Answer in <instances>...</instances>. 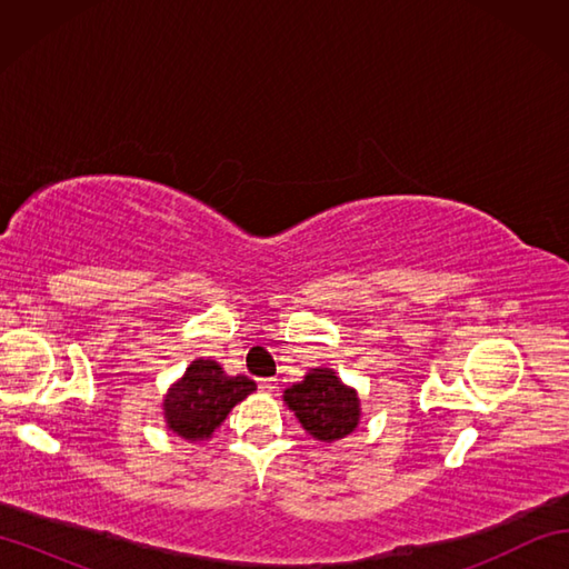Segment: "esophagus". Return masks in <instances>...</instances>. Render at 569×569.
<instances>
[{
	"instance_id": "esophagus-1",
	"label": "esophagus",
	"mask_w": 569,
	"mask_h": 569,
	"mask_svg": "<svg viewBox=\"0 0 569 569\" xmlns=\"http://www.w3.org/2000/svg\"><path fill=\"white\" fill-rule=\"evenodd\" d=\"M259 389L263 393H273L278 389V381L276 379H259Z\"/></svg>"
}]
</instances>
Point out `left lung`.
<instances>
[{
	"mask_svg": "<svg viewBox=\"0 0 569 569\" xmlns=\"http://www.w3.org/2000/svg\"><path fill=\"white\" fill-rule=\"evenodd\" d=\"M283 401L300 426L325 442L345 438L359 422V398L332 369H312L303 383L286 389Z\"/></svg>",
	"mask_w": 569,
	"mask_h": 569,
	"instance_id": "obj_1",
	"label": "left lung"
}]
</instances>
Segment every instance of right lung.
<instances>
[{
  "mask_svg": "<svg viewBox=\"0 0 569 569\" xmlns=\"http://www.w3.org/2000/svg\"><path fill=\"white\" fill-rule=\"evenodd\" d=\"M257 389L247 377H227L212 359H196L186 369L171 393L166 396L163 410L168 428L186 440H204L220 428L239 401Z\"/></svg>",
  "mask_w": 569,
  "mask_h": 569,
  "instance_id": "1",
  "label": "right lung"
}]
</instances>
